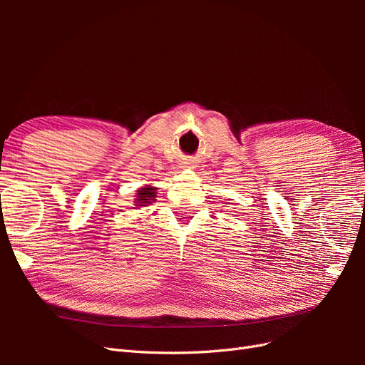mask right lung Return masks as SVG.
<instances>
[{"label":"right lung","mask_w":365,"mask_h":365,"mask_svg":"<svg viewBox=\"0 0 365 365\" xmlns=\"http://www.w3.org/2000/svg\"><path fill=\"white\" fill-rule=\"evenodd\" d=\"M138 192V195H137V205H141V207H145L146 204H150L152 201H155V189H152V187H143V189H140V190H137Z\"/></svg>","instance_id":"right-lung-1"}]
</instances>
